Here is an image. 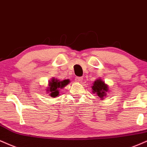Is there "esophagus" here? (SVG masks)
I'll return each instance as SVG.
<instances>
[{
    "label": "esophagus",
    "instance_id": "obj_1",
    "mask_svg": "<svg viewBox=\"0 0 147 147\" xmlns=\"http://www.w3.org/2000/svg\"><path fill=\"white\" fill-rule=\"evenodd\" d=\"M75 80L77 82H82L83 81V78L82 77H76L75 78Z\"/></svg>",
    "mask_w": 147,
    "mask_h": 147
}]
</instances>
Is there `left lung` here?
Segmentation results:
<instances>
[{
	"mask_svg": "<svg viewBox=\"0 0 147 147\" xmlns=\"http://www.w3.org/2000/svg\"><path fill=\"white\" fill-rule=\"evenodd\" d=\"M92 92L93 93L96 94L101 99H104L105 97L108 96V93L109 92V86L106 84L100 78L96 79L93 82V86H91Z\"/></svg>",
	"mask_w": 147,
	"mask_h": 147,
	"instance_id": "obj_1",
	"label": "left lung"
}]
</instances>
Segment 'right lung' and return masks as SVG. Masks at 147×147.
Segmentation results:
<instances>
[{
	"label": "right lung",
	"mask_w": 147,
	"mask_h": 147,
	"mask_svg": "<svg viewBox=\"0 0 147 147\" xmlns=\"http://www.w3.org/2000/svg\"><path fill=\"white\" fill-rule=\"evenodd\" d=\"M69 82L70 80L69 79L60 81V80L52 78L50 80L48 81V86H47L46 88V93H49V95L51 96L52 97H58L60 95L61 89H63Z\"/></svg>",
	"instance_id": "right-lung-1"
}]
</instances>
